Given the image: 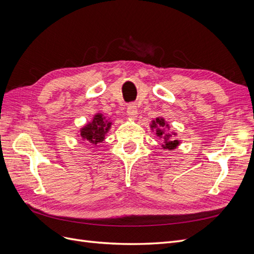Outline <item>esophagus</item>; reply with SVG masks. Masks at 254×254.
I'll use <instances>...</instances> for the list:
<instances>
[{"mask_svg":"<svg viewBox=\"0 0 254 254\" xmlns=\"http://www.w3.org/2000/svg\"><path fill=\"white\" fill-rule=\"evenodd\" d=\"M127 115L131 119H135L137 117V108L135 104H130L127 107Z\"/></svg>","mask_w":254,"mask_h":254,"instance_id":"esophagus-1","label":"esophagus"}]
</instances>
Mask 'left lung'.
<instances>
[{
  "label": "left lung",
  "instance_id": "1",
  "mask_svg": "<svg viewBox=\"0 0 254 254\" xmlns=\"http://www.w3.org/2000/svg\"><path fill=\"white\" fill-rule=\"evenodd\" d=\"M150 128H151V130H155L156 135L158 137L164 140L163 144L161 145L163 149L174 150L180 145V141L177 140L176 137H174L177 135L176 132H171V133L166 132L167 130H170L171 127L167 124V122L163 118L160 117V118H156V120L151 121Z\"/></svg>",
  "mask_w": 254,
  "mask_h": 254
}]
</instances>
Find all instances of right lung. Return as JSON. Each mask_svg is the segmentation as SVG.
<instances>
[{"mask_svg": "<svg viewBox=\"0 0 254 254\" xmlns=\"http://www.w3.org/2000/svg\"><path fill=\"white\" fill-rule=\"evenodd\" d=\"M111 125L112 122L104 117L103 113H96L91 122L80 128L78 136H81L82 141L97 145L105 141V136L108 133Z\"/></svg>", "mask_w": 254, "mask_h": 254, "instance_id": "obj_1", "label": "right lung"}]
</instances>
